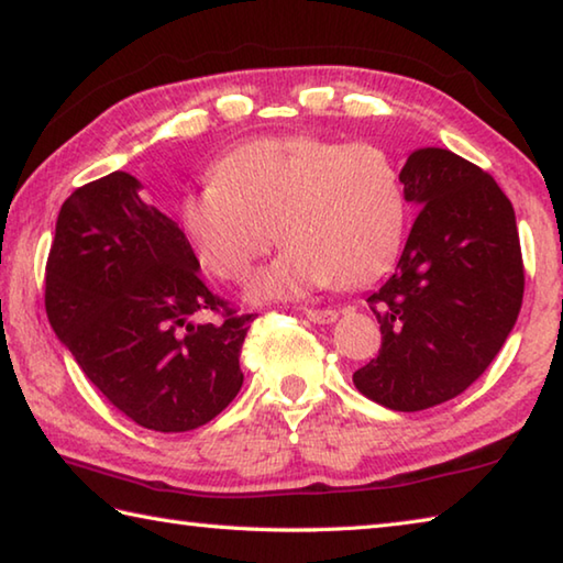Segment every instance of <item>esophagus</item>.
Returning <instances> with one entry per match:
<instances>
[{"mask_svg": "<svg viewBox=\"0 0 563 563\" xmlns=\"http://www.w3.org/2000/svg\"><path fill=\"white\" fill-rule=\"evenodd\" d=\"M303 313H307V319L313 323H333L339 319L336 309H303Z\"/></svg>", "mask_w": 563, "mask_h": 563, "instance_id": "1", "label": "esophagus"}]
</instances>
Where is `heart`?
<instances>
[{"mask_svg": "<svg viewBox=\"0 0 563 563\" xmlns=\"http://www.w3.org/2000/svg\"><path fill=\"white\" fill-rule=\"evenodd\" d=\"M180 220L205 269L234 284L252 274L279 230L287 246L254 276L246 297L297 301L386 272L406 236L408 197L386 147L262 137L224 155L212 180L183 197Z\"/></svg>", "mask_w": 563, "mask_h": 563, "instance_id": "heart-1", "label": "heart"}]
</instances>
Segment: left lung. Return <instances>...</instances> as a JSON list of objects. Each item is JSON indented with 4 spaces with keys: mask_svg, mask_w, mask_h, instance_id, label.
<instances>
[{
    "mask_svg": "<svg viewBox=\"0 0 563 563\" xmlns=\"http://www.w3.org/2000/svg\"><path fill=\"white\" fill-rule=\"evenodd\" d=\"M400 173L420 212L396 272L368 297L383 343L353 383L416 412L460 396L495 361L519 317L525 264L495 177L445 147H418Z\"/></svg>",
    "mask_w": 563,
    "mask_h": 563,
    "instance_id": "1",
    "label": "left lung"
}]
</instances>
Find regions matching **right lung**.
<instances>
[{
  "mask_svg": "<svg viewBox=\"0 0 563 563\" xmlns=\"http://www.w3.org/2000/svg\"><path fill=\"white\" fill-rule=\"evenodd\" d=\"M115 170L62 205L46 262V313L86 378L137 426L187 432L242 388L240 351L254 313L200 279L185 232ZM220 324H195L200 312Z\"/></svg>",
  "mask_w": 563,
  "mask_h": 563,
  "instance_id": "obj_1",
  "label": "right lung"
}]
</instances>
